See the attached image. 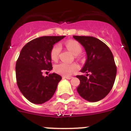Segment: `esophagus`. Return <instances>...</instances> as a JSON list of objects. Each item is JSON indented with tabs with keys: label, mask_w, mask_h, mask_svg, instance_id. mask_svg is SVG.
I'll list each match as a JSON object with an SVG mask.
<instances>
[{
	"label": "esophagus",
	"mask_w": 131,
	"mask_h": 131,
	"mask_svg": "<svg viewBox=\"0 0 131 131\" xmlns=\"http://www.w3.org/2000/svg\"><path fill=\"white\" fill-rule=\"evenodd\" d=\"M63 78L67 79H71L73 78V77H71V76H63Z\"/></svg>",
	"instance_id": "obj_1"
}]
</instances>
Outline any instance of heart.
Masks as SVG:
<instances>
[{
	"label": "heart",
	"mask_w": 131,
	"mask_h": 131,
	"mask_svg": "<svg viewBox=\"0 0 131 131\" xmlns=\"http://www.w3.org/2000/svg\"><path fill=\"white\" fill-rule=\"evenodd\" d=\"M66 45L68 49L74 55H78L81 52V45L75 40H68L66 43ZM60 51H61V46L60 44H56L54 45L50 51V57L52 60L54 61L57 60ZM79 68V66L76 63H67L62 62L54 66V69L58 73L64 76H68L77 71Z\"/></svg>",
	"instance_id": "heart-1"
}]
</instances>
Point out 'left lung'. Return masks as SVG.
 Returning a JSON list of instances; mask_svg holds the SVG:
<instances>
[{"label":"left lung","instance_id":"obj_1","mask_svg":"<svg viewBox=\"0 0 131 131\" xmlns=\"http://www.w3.org/2000/svg\"><path fill=\"white\" fill-rule=\"evenodd\" d=\"M73 37L86 52V62L81 71L91 73L89 78L84 75L76 76L80 80L77 92L87 101H100L110 92L116 77L117 68L113 54L107 45L97 38L86 36Z\"/></svg>","mask_w":131,"mask_h":131}]
</instances>
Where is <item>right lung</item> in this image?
<instances>
[{
  "instance_id": "add662e5",
  "label": "right lung",
  "mask_w": 131,
  "mask_h": 131,
  "mask_svg": "<svg viewBox=\"0 0 131 131\" xmlns=\"http://www.w3.org/2000/svg\"><path fill=\"white\" fill-rule=\"evenodd\" d=\"M65 36H45L31 40L23 47L16 64L17 84L19 91L29 102L41 104L53 96L62 79L53 73L42 75L52 69L50 51L54 44Z\"/></svg>"
}]
</instances>
